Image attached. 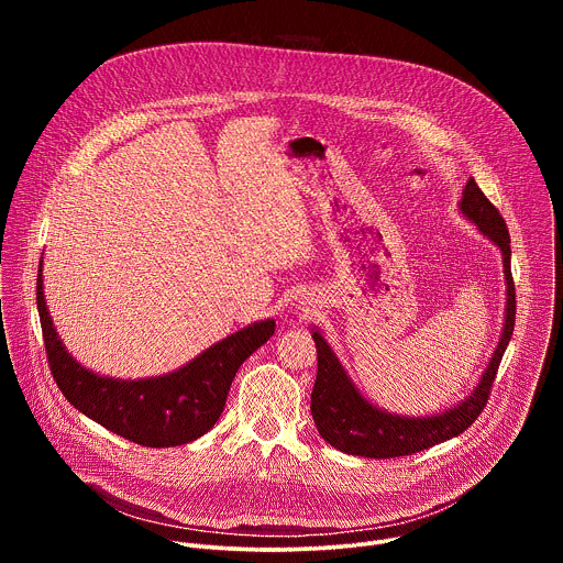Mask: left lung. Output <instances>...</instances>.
<instances>
[{"mask_svg": "<svg viewBox=\"0 0 563 563\" xmlns=\"http://www.w3.org/2000/svg\"><path fill=\"white\" fill-rule=\"evenodd\" d=\"M459 211L467 220H472L476 229L488 240H493L504 256L508 298L506 323L501 330L499 345L488 367L484 369V376L478 378V385L470 396L461 400V404L432 417H400L369 404L347 376L345 367L341 365L339 356L334 354L325 336L313 328L311 339L318 352V374L311 391V417L318 428V434L345 454L367 459H394L428 450L467 430L488 404L499 363L512 339L517 313L515 283L510 272V233L506 220L501 218L497 207L484 196V191L478 189L474 178H470L463 189Z\"/></svg>", "mask_w": 563, "mask_h": 563, "instance_id": "left-lung-1", "label": "left lung"}]
</instances>
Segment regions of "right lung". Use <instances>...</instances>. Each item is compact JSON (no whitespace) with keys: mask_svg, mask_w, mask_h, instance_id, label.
Masks as SVG:
<instances>
[{"mask_svg":"<svg viewBox=\"0 0 563 563\" xmlns=\"http://www.w3.org/2000/svg\"><path fill=\"white\" fill-rule=\"evenodd\" d=\"M37 311L51 374L68 404L113 434L146 448L185 445L209 432L224 410L238 367L276 330L267 318L222 339L176 372L122 380L87 369L66 352L44 300L42 263Z\"/></svg>","mask_w":563,"mask_h":563,"instance_id":"1","label":"right lung"}]
</instances>
